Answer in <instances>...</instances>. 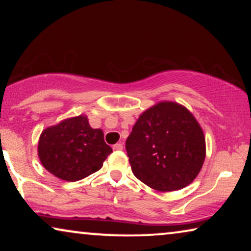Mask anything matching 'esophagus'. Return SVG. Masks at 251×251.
<instances>
[{"mask_svg": "<svg viewBox=\"0 0 251 251\" xmlns=\"http://www.w3.org/2000/svg\"><path fill=\"white\" fill-rule=\"evenodd\" d=\"M113 150H115V151H122V150H123V145H122L121 143L115 144V145L113 146Z\"/></svg>", "mask_w": 251, "mask_h": 251, "instance_id": "obj_1", "label": "esophagus"}]
</instances>
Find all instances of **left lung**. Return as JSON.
I'll use <instances>...</instances> for the list:
<instances>
[{"label":"left lung","mask_w":251,"mask_h":251,"mask_svg":"<svg viewBox=\"0 0 251 251\" xmlns=\"http://www.w3.org/2000/svg\"><path fill=\"white\" fill-rule=\"evenodd\" d=\"M126 149L140 181L154 190L171 192L198 177L205 159V137L185 106L164 100L139 115Z\"/></svg>","instance_id":"8db88e82"}]
</instances>
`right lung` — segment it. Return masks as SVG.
<instances>
[{
  "instance_id": "obj_1",
  "label": "right lung",
  "mask_w": 251,
  "mask_h": 251,
  "mask_svg": "<svg viewBox=\"0 0 251 251\" xmlns=\"http://www.w3.org/2000/svg\"><path fill=\"white\" fill-rule=\"evenodd\" d=\"M111 153L102 130L91 128L83 114L48 126L37 144L42 166L66 181L81 180L98 171Z\"/></svg>"
}]
</instances>
